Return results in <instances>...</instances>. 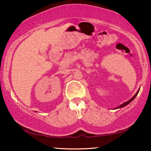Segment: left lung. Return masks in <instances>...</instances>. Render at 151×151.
Masks as SVG:
<instances>
[{
	"label": "left lung",
	"instance_id": "8db88e82",
	"mask_svg": "<svg viewBox=\"0 0 151 151\" xmlns=\"http://www.w3.org/2000/svg\"><path fill=\"white\" fill-rule=\"evenodd\" d=\"M139 89H138V91H137V93H136L134 95V96L133 97V98H131V99H130L129 100H128L127 102H124V103H123V104H122L121 105H119V106H117V107H116V108H115L114 109H120V108H122V107H124V106H127V104H129V103H131L132 101H133L134 99H135V98H136V96H137V94H138V93H139Z\"/></svg>",
	"mask_w": 151,
	"mask_h": 151
}]
</instances>
